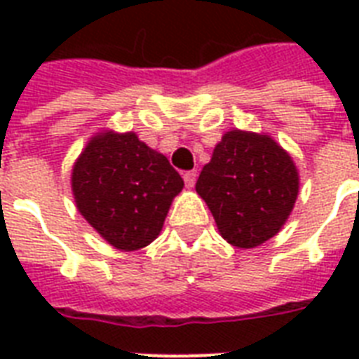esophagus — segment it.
Here are the masks:
<instances>
[{
	"instance_id": "esophagus-1",
	"label": "esophagus",
	"mask_w": 359,
	"mask_h": 359,
	"mask_svg": "<svg viewBox=\"0 0 359 359\" xmlns=\"http://www.w3.org/2000/svg\"><path fill=\"white\" fill-rule=\"evenodd\" d=\"M182 179H184L186 188H194V186H196L197 173H196V171H186V173L182 175Z\"/></svg>"
}]
</instances>
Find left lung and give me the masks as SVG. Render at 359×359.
Returning a JSON list of instances; mask_svg holds the SVG:
<instances>
[{"label": "left lung", "mask_w": 359, "mask_h": 359, "mask_svg": "<svg viewBox=\"0 0 359 359\" xmlns=\"http://www.w3.org/2000/svg\"><path fill=\"white\" fill-rule=\"evenodd\" d=\"M196 190L222 236L248 250L283 227L298 196V171L272 137L233 130L216 145Z\"/></svg>", "instance_id": "left-lung-1"}]
</instances>
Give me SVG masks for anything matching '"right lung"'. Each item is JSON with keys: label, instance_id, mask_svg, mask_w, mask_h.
Masks as SVG:
<instances>
[{"label": "right lung", "instance_id": "obj_1", "mask_svg": "<svg viewBox=\"0 0 359 359\" xmlns=\"http://www.w3.org/2000/svg\"><path fill=\"white\" fill-rule=\"evenodd\" d=\"M184 180L134 132L95 135L72 169L81 216L117 250L145 248L162 231Z\"/></svg>", "mask_w": 359, "mask_h": 359}]
</instances>
